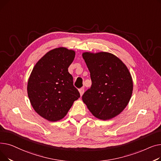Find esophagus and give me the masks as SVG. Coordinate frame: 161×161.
<instances>
[{"label": "esophagus", "instance_id": "obj_1", "mask_svg": "<svg viewBox=\"0 0 161 161\" xmlns=\"http://www.w3.org/2000/svg\"><path fill=\"white\" fill-rule=\"evenodd\" d=\"M79 92H80V96H82L83 92H84V89L83 88H81L79 89Z\"/></svg>", "mask_w": 161, "mask_h": 161}]
</instances>
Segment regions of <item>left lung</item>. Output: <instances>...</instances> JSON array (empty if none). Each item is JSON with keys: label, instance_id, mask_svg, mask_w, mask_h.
<instances>
[{"label": "left lung", "instance_id": "obj_1", "mask_svg": "<svg viewBox=\"0 0 161 161\" xmlns=\"http://www.w3.org/2000/svg\"><path fill=\"white\" fill-rule=\"evenodd\" d=\"M90 72L92 85L82 96L95 117L109 120L119 115L129 104L133 90L131 75L126 65L108 52L82 54Z\"/></svg>", "mask_w": 161, "mask_h": 161}]
</instances>
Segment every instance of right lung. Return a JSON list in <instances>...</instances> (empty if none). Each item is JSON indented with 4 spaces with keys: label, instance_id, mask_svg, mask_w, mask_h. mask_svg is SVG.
Wrapping results in <instances>:
<instances>
[{
    "label": "right lung",
    "instance_id": "right-lung-1",
    "mask_svg": "<svg viewBox=\"0 0 161 161\" xmlns=\"http://www.w3.org/2000/svg\"><path fill=\"white\" fill-rule=\"evenodd\" d=\"M74 57L73 50L53 49L36 63L30 75L27 93L31 104L38 115L49 121L63 119L80 97L68 70Z\"/></svg>",
    "mask_w": 161,
    "mask_h": 161
}]
</instances>
